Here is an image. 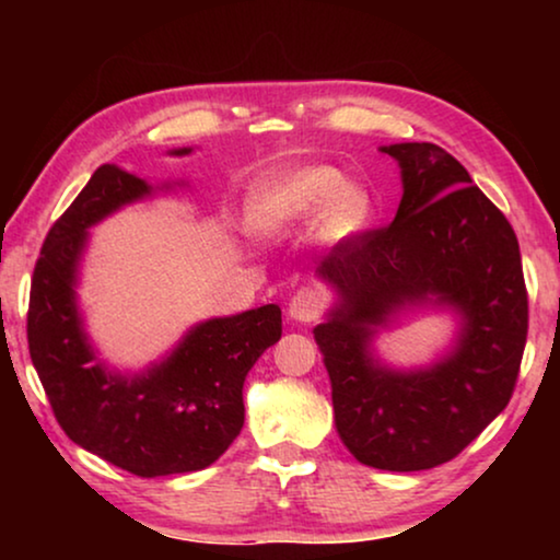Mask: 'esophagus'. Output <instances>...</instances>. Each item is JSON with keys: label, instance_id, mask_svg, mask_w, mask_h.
<instances>
[{"label": "esophagus", "instance_id": "1", "mask_svg": "<svg viewBox=\"0 0 560 560\" xmlns=\"http://www.w3.org/2000/svg\"><path fill=\"white\" fill-rule=\"evenodd\" d=\"M320 308H324V293L318 288H301L290 298L288 316L298 324H311V320H316Z\"/></svg>", "mask_w": 560, "mask_h": 560}]
</instances>
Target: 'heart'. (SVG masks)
I'll return each instance as SVG.
<instances>
[{"label":"heart","instance_id":"obj_1","mask_svg":"<svg viewBox=\"0 0 560 560\" xmlns=\"http://www.w3.org/2000/svg\"><path fill=\"white\" fill-rule=\"evenodd\" d=\"M370 217V190L331 165H298L275 173L252 190L247 203V221L257 234L282 236L313 224L320 244L351 240Z\"/></svg>","mask_w":560,"mask_h":560}]
</instances>
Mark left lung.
Returning <instances> with one entry per match:
<instances>
[{
  "instance_id": "8db88e82",
  "label": "left lung",
  "mask_w": 560,
  "mask_h": 560,
  "mask_svg": "<svg viewBox=\"0 0 560 560\" xmlns=\"http://www.w3.org/2000/svg\"><path fill=\"white\" fill-rule=\"evenodd\" d=\"M400 167L393 224L341 242L316 267L334 290L313 328L331 380L339 439L385 471L446 464L504 410L527 339L517 236L454 155L431 142L380 148ZM457 320L455 341L425 368L400 371L373 349L416 310Z\"/></svg>"
}]
</instances>
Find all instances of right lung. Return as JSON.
Instances as JSON below:
<instances>
[{"label":"right lung","instance_id":"add662e5","mask_svg":"<svg viewBox=\"0 0 560 560\" xmlns=\"http://www.w3.org/2000/svg\"><path fill=\"white\" fill-rule=\"evenodd\" d=\"M194 148L167 155H190ZM186 180L152 186L106 163L45 236L27 311V343L37 377L68 439L137 477L201 471L244 425V380L282 336L275 303L206 318L140 372L106 364L79 305L89 229L129 203Z\"/></svg>","mask_w":560,"mask_h":560}]
</instances>
